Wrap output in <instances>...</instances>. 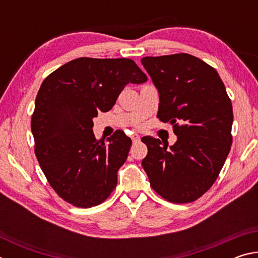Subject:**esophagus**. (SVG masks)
<instances>
[{
  "mask_svg": "<svg viewBox=\"0 0 258 258\" xmlns=\"http://www.w3.org/2000/svg\"><path fill=\"white\" fill-rule=\"evenodd\" d=\"M131 139H132V141L133 142H138V141H140V135L139 134H137V133H134V134H132V137H131Z\"/></svg>",
  "mask_w": 258,
  "mask_h": 258,
  "instance_id": "obj_1",
  "label": "esophagus"
}]
</instances>
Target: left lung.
<instances>
[{"mask_svg":"<svg viewBox=\"0 0 258 258\" xmlns=\"http://www.w3.org/2000/svg\"><path fill=\"white\" fill-rule=\"evenodd\" d=\"M159 91L158 117L171 123L177 141L142 138V166L160 197L192 203L216 181L232 145L233 110L215 68L197 56L176 53L141 60Z\"/></svg>","mask_w":258,"mask_h":258,"instance_id":"8db88e82","label":"left lung"}]
</instances>
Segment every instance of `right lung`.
Masks as SVG:
<instances>
[{
    "instance_id": "obj_1",
    "label": "right lung",
    "mask_w": 258,
    "mask_h": 258,
    "mask_svg": "<svg viewBox=\"0 0 258 258\" xmlns=\"http://www.w3.org/2000/svg\"><path fill=\"white\" fill-rule=\"evenodd\" d=\"M148 77L131 59L78 58L51 73L38 90L32 115L35 155L60 198L81 208L103 203L132 141L116 131L107 141L93 134V117L109 111L128 83Z\"/></svg>"
}]
</instances>
